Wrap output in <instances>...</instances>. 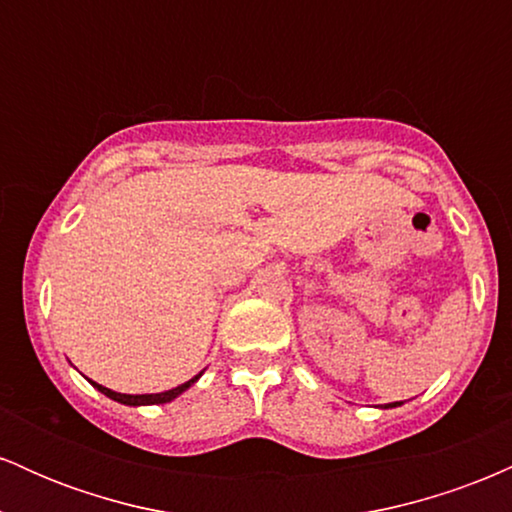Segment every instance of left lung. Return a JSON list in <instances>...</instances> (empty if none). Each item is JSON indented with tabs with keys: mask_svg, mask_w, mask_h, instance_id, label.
<instances>
[{
	"mask_svg": "<svg viewBox=\"0 0 512 512\" xmlns=\"http://www.w3.org/2000/svg\"><path fill=\"white\" fill-rule=\"evenodd\" d=\"M399 404H402V402H392V404H387V407H399Z\"/></svg>",
	"mask_w": 512,
	"mask_h": 512,
	"instance_id": "obj_1",
	"label": "left lung"
}]
</instances>
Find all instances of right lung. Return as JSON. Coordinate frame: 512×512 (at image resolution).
I'll use <instances>...</instances> for the list:
<instances>
[{
	"label": "right lung",
	"instance_id": "obj_1",
	"mask_svg": "<svg viewBox=\"0 0 512 512\" xmlns=\"http://www.w3.org/2000/svg\"><path fill=\"white\" fill-rule=\"evenodd\" d=\"M199 375H202V373H199ZM199 375H195V378H192V380H187V383H182V385H178V387H173V390L156 392V395H122V392H113V390H108V387H103V385L93 383V380H91V385H93V387H98V390H101L105 397L115 399V402L127 404V407H142V404H166V402H170V399H175L178 395H182V392H185L187 387L195 385L197 380H199Z\"/></svg>",
	"mask_w": 512,
	"mask_h": 512
}]
</instances>
